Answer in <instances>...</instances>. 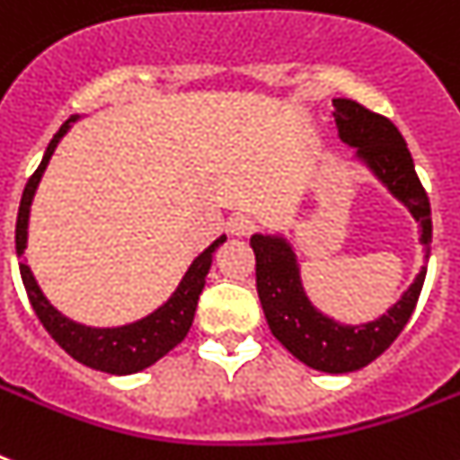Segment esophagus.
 <instances>
[{"mask_svg": "<svg viewBox=\"0 0 460 460\" xmlns=\"http://www.w3.org/2000/svg\"><path fill=\"white\" fill-rule=\"evenodd\" d=\"M255 229V219L248 215H234L229 219V231L234 236H248Z\"/></svg>", "mask_w": 460, "mask_h": 460, "instance_id": "esophagus-1", "label": "esophagus"}]
</instances>
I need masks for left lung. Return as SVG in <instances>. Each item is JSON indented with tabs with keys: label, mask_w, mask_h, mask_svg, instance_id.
Listing matches in <instances>:
<instances>
[{
	"label": "left lung",
	"mask_w": 460,
	"mask_h": 460,
	"mask_svg": "<svg viewBox=\"0 0 460 460\" xmlns=\"http://www.w3.org/2000/svg\"><path fill=\"white\" fill-rule=\"evenodd\" d=\"M334 121L339 138L349 147H356L353 157L363 162L420 224V243L425 245L428 262L432 243L429 200L399 128L389 119L343 97L334 100ZM251 248L255 252L258 296L272 334L307 367L332 375L360 370L392 346L411 320L428 274V265H422L413 284L377 320L343 324L310 303L303 288L298 255L287 236L252 234Z\"/></svg>",
	"instance_id": "left-lung-1"
}]
</instances>
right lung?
I'll return each mask as SVG.
<instances>
[{"mask_svg": "<svg viewBox=\"0 0 460 460\" xmlns=\"http://www.w3.org/2000/svg\"><path fill=\"white\" fill-rule=\"evenodd\" d=\"M78 119H81V114H74L61 124L59 131L54 133V138L49 140V146L42 155V162L23 188L16 219V255L21 258V279H23L31 305L42 322V327L49 332V336L66 350L68 356L78 363L88 365L93 370L107 372V375H133V372L146 370L153 363H157L159 358H164L173 346H179L186 339L188 329L193 324L198 298L205 288V277H208L209 265H212V255L226 241V236H219L215 243L208 245L190 262L176 291L157 310L140 317V320L121 324V327H90V324H81V322L61 314L52 303L47 301V296L42 294V288L32 277L31 267L23 262V255L25 248H28V219H31L35 190H38L54 150Z\"/></svg>", "mask_w": 460, "mask_h": 460, "instance_id": "add662e5", "label": "right lung"}]
</instances>
